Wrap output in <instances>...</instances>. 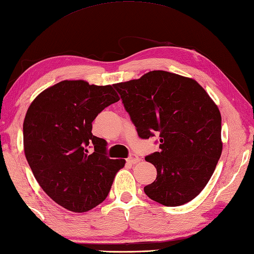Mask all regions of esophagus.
I'll use <instances>...</instances> for the list:
<instances>
[{
    "instance_id": "34e87169",
    "label": "esophagus",
    "mask_w": 254,
    "mask_h": 254,
    "mask_svg": "<svg viewBox=\"0 0 254 254\" xmlns=\"http://www.w3.org/2000/svg\"><path fill=\"white\" fill-rule=\"evenodd\" d=\"M127 162L130 163V164H136V163L139 162V156L136 155V154H131L127 159Z\"/></svg>"
}]
</instances>
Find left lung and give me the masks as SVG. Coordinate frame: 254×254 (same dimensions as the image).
<instances>
[{"label":"left lung","mask_w":254,"mask_h":254,"mask_svg":"<svg viewBox=\"0 0 254 254\" xmlns=\"http://www.w3.org/2000/svg\"><path fill=\"white\" fill-rule=\"evenodd\" d=\"M142 139L160 133V151L145 157L156 179L145 186L150 199L178 206L194 199L221 157L222 117L195 80L165 70L113 84Z\"/></svg>","instance_id":"8db88e82"}]
</instances>
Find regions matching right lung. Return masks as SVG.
Masks as SVG:
<instances>
[{
    "label": "right lung",
    "instance_id": "obj_1",
    "mask_svg": "<svg viewBox=\"0 0 254 254\" xmlns=\"http://www.w3.org/2000/svg\"><path fill=\"white\" fill-rule=\"evenodd\" d=\"M120 101L112 86L64 80L32 101L24 121V150L33 176L51 199L82 213L102 203L125 160L106 156L92 122ZM95 149L89 154L88 147Z\"/></svg>",
    "mask_w": 254,
    "mask_h": 254
}]
</instances>
